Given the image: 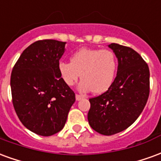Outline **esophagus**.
Here are the masks:
<instances>
[{"label":"esophagus","instance_id":"obj_1","mask_svg":"<svg viewBox=\"0 0 161 161\" xmlns=\"http://www.w3.org/2000/svg\"><path fill=\"white\" fill-rule=\"evenodd\" d=\"M82 98H84V97H83L82 95L76 94V100H77V101H79V100H81Z\"/></svg>","mask_w":161,"mask_h":161}]
</instances>
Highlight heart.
Returning a JSON list of instances; mask_svg holds the SVG:
<instances>
[{"mask_svg":"<svg viewBox=\"0 0 161 161\" xmlns=\"http://www.w3.org/2000/svg\"><path fill=\"white\" fill-rule=\"evenodd\" d=\"M117 66V57L111 50L83 48L72 54L70 63L61 61L58 71L67 86L74 85L81 77L80 91L102 94L113 84Z\"/></svg>","mask_w":161,"mask_h":161,"instance_id":"1","label":"heart"}]
</instances>
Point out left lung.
<instances>
[{"instance_id": "obj_1", "label": "left lung", "mask_w": 161, "mask_h": 161, "mask_svg": "<svg viewBox=\"0 0 161 161\" xmlns=\"http://www.w3.org/2000/svg\"><path fill=\"white\" fill-rule=\"evenodd\" d=\"M118 59L113 84L104 93L90 98L88 121L95 131L112 135L131 126L143 110L150 92L147 64L135 50L112 43L108 45Z\"/></svg>"}]
</instances>
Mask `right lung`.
I'll return each instance as SVG.
<instances>
[{
  "mask_svg": "<svg viewBox=\"0 0 161 161\" xmlns=\"http://www.w3.org/2000/svg\"><path fill=\"white\" fill-rule=\"evenodd\" d=\"M65 42L42 40L23 51L13 68L12 102L19 121L30 131L51 136L62 130L76 100L58 71Z\"/></svg>",
  "mask_w": 161,
  "mask_h": 161,
  "instance_id": "obj_1",
  "label": "right lung"
}]
</instances>
